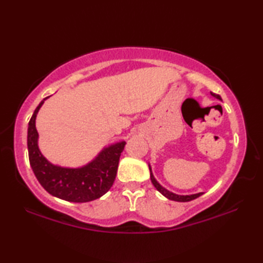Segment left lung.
<instances>
[{"instance_id": "8db88e82", "label": "left lung", "mask_w": 263, "mask_h": 263, "mask_svg": "<svg viewBox=\"0 0 263 263\" xmlns=\"http://www.w3.org/2000/svg\"><path fill=\"white\" fill-rule=\"evenodd\" d=\"M211 95L214 97H216L217 99L221 100V97L219 96V95H216V93H212V92H211ZM149 171H150V178H152V182L154 184V186L157 189V191H159L167 199L173 200V201H178V202H187V201H191V200L197 199V198L200 197V195L203 194V192H199V193H195V194H189V195H181V194L173 193V192L168 191V190H167V189H165L164 186H161L160 184L157 182V180H156L154 174H153L152 166H150V165H149Z\"/></svg>"}]
</instances>
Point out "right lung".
<instances>
[{
	"label": "right lung",
	"instance_id": "obj_1",
	"mask_svg": "<svg viewBox=\"0 0 263 263\" xmlns=\"http://www.w3.org/2000/svg\"><path fill=\"white\" fill-rule=\"evenodd\" d=\"M47 98L39 103L28 124V154L33 174L49 194L59 199L70 202H89L103 197L115 181L121 154L126 142L120 141L104 147L91 161L76 168L49 163L39 150L36 128L37 114Z\"/></svg>",
	"mask_w": 263,
	"mask_h": 263
}]
</instances>
